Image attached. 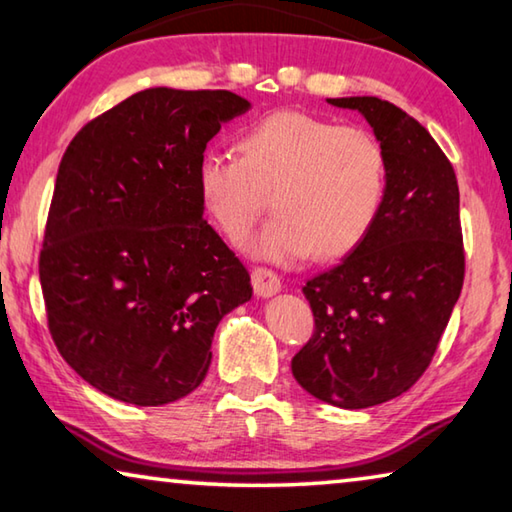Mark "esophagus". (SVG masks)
<instances>
[{
	"label": "esophagus",
	"mask_w": 512,
	"mask_h": 512,
	"mask_svg": "<svg viewBox=\"0 0 512 512\" xmlns=\"http://www.w3.org/2000/svg\"><path fill=\"white\" fill-rule=\"evenodd\" d=\"M253 289L259 298H271L282 289L280 275L271 268H255L253 271Z\"/></svg>",
	"instance_id": "esophagus-1"
}]
</instances>
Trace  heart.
I'll return each mask as SVG.
<instances>
[{
	"mask_svg": "<svg viewBox=\"0 0 512 512\" xmlns=\"http://www.w3.org/2000/svg\"><path fill=\"white\" fill-rule=\"evenodd\" d=\"M239 160L207 153L196 189L207 216L230 241H241L266 210L275 219L248 250L271 262L314 253L339 259L357 250L379 219L388 158L375 135L300 110H277L237 140Z\"/></svg>",
	"mask_w": 512,
	"mask_h": 512,
	"instance_id": "1",
	"label": "heart"
}]
</instances>
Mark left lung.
Returning a JSON list of instances; mask_svg holds the SVG:
<instances>
[{"instance_id":"obj_1","label":"left lung","mask_w":512,"mask_h":512,"mask_svg":"<svg viewBox=\"0 0 512 512\" xmlns=\"http://www.w3.org/2000/svg\"><path fill=\"white\" fill-rule=\"evenodd\" d=\"M361 112L388 158L366 241L302 287L314 334L293 357L298 384L341 409H368L422 377L463 289L465 253L452 162L420 121L377 97L327 99Z\"/></svg>"}]
</instances>
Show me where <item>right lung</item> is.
<instances>
[{"label": "right lung", "mask_w": 512, "mask_h": 512, "mask_svg": "<svg viewBox=\"0 0 512 512\" xmlns=\"http://www.w3.org/2000/svg\"><path fill=\"white\" fill-rule=\"evenodd\" d=\"M248 108L228 90L149 88L88 121L60 160L40 250L49 332L119 402L201 386L216 325L253 296L196 189L207 142Z\"/></svg>", "instance_id": "add662e5"}]
</instances>
